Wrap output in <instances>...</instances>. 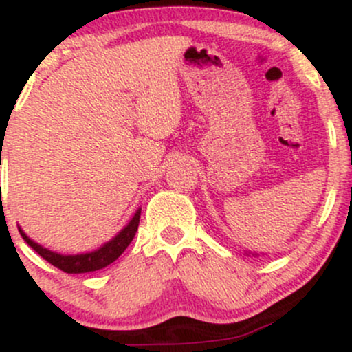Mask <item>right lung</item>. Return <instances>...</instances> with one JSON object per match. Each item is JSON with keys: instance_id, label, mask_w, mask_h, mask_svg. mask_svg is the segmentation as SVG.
Listing matches in <instances>:
<instances>
[{"instance_id": "obj_1", "label": "right lung", "mask_w": 352, "mask_h": 352, "mask_svg": "<svg viewBox=\"0 0 352 352\" xmlns=\"http://www.w3.org/2000/svg\"><path fill=\"white\" fill-rule=\"evenodd\" d=\"M139 218L140 208L134 213V217L129 221L127 227L120 230L111 241H107L106 245H102L99 250H96V252L80 254H60L51 252V250L36 243V241L31 240L30 236H26V233H24L21 228H19V233H21L24 241H26L39 256H43L46 261H50V263L54 265L56 268L63 270L64 273H89L106 268L107 265H111L112 261H116L117 258L124 253V250L131 245L132 240H134L137 228H139Z\"/></svg>"}]
</instances>
